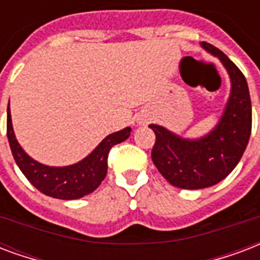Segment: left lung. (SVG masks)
<instances>
[{
    "mask_svg": "<svg viewBox=\"0 0 260 260\" xmlns=\"http://www.w3.org/2000/svg\"><path fill=\"white\" fill-rule=\"evenodd\" d=\"M202 46L225 66L232 91L218 126L200 140H183L167 128L149 124L156 136L152 160L173 186L203 189L225 179L241 159L251 136L252 108L247 81L223 52L208 42Z\"/></svg>",
    "mask_w": 260,
    "mask_h": 260,
    "instance_id": "obj_1",
    "label": "left lung"
}]
</instances>
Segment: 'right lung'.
Returning a JSON list of instances; mask_svg holds the SVG:
<instances>
[{
	"label": "right lung",
	"instance_id": "1",
	"mask_svg": "<svg viewBox=\"0 0 260 260\" xmlns=\"http://www.w3.org/2000/svg\"><path fill=\"white\" fill-rule=\"evenodd\" d=\"M130 132L132 128L126 127L120 132L109 134L90 155L77 165L67 166V167H49L31 159L21 149L13 133L9 104H8L7 136L13 159L32 186H35L46 196L54 199H61V200L81 199L99 188V185L103 182V179L107 175L108 153L111 148L127 140Z\"/></svg>",
	"mask_w": 260,
	"mask_h": 260
}]
</instances>
